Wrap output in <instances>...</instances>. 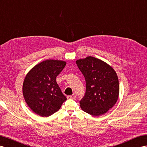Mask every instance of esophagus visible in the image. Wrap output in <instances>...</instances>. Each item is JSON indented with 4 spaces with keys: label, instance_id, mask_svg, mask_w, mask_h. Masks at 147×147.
Masks as SVG:
<instances>
[{
    "label": "esophagus",
    "instance_id": "34e87169",
    "mask_svg": "<svg viewBox=\"0 0 147 147\" xmlns=\"http://www.w3.org/2000/svg\"><path fill=\"white\" fill-rule=\"evenodd\" d=\"M67 98L69 99H74L75 98H76V96H75L74 94H73V95H70V96H67Z\"/></svg>",
    "mask_w": 147,
    "mask_h": 147
}]
</instances>
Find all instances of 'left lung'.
<instances>
[{
    "label": "left lung",
    "instance_id": "obj_1",
    "mask_svg": "<svg viewBox=\"0 0 147 147\" xmlns=\"http://www.w3.org/2000/svg\"><path fill=\"white\" fill-rule=\"evenodd\" d=\"M76 64L86 80V93L80 101L82 110L93 116L104 114L118 99L119 83L115 71L92 56L78 59Z\"/></svg>",
    "mask_w": 147,
    "mask_h": 147
}]
</instances>
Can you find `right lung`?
<instances>
[{
  "mask_svg": "<svg viewBox=\"0 0 147 147\" xmlns=\"http://www.w3.org/2000/svg\"><path fill=\"white\" fill-rule=\"evenodd\" d=\"M63 61L47 59L38 64L26 75L23 94L28 107L41 117L57 112L66 100L56 81L65 67Z\"/></svg>",
  "mask_w": 147,
  "mask_h": 147,
  "instance_id": "add662e5",
  "label": "right lung"
}]
</instances>
